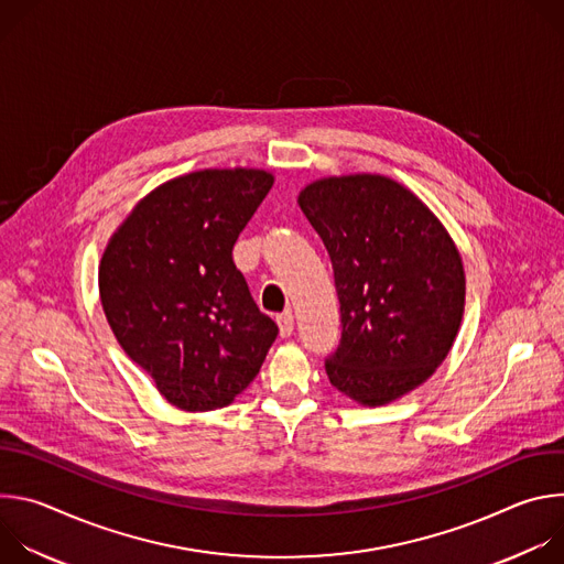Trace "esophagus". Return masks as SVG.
I'll list each match as a JSON object with an SVG mask.
<instances>
[{"mask_svg":"<svg viewBox=\"0 0 564 564\" xmlns=\"http://www.w3.org/2000/svg\"><path fill=\"white\" fill-rule=\"evenodd\" d=\"M279 333L281 337H290L294 333V314L292 312H283L279 314Z\"/></svg>","mask_w":564,"mask_h":564,"instance_id":"obj_1","label":"esophagus"}]
</instances>
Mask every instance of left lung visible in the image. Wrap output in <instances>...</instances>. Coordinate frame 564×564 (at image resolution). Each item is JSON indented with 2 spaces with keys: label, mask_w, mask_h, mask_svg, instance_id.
<instances>
[{
  "label": "left lung",
  "mask_w": 564,
  "mask_h": 564,
  "mask_svg": "<svg viewBox=\"0 0 564 564\" xmlns=\"http://www.w3.org/2000/svg\"><path fill=\"white\" fill-rule=\"evenodd\" d=\"M299 205L333 261L341 339L330 383L364 406L424 383L446 359L464 314V268L437 216L379 174L321 178Z\"/></svg>",
  "instance_id": "obj_1"
}]
</instances>
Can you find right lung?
<instances>
[{"label": "right lung", "mask_w": 564, "mask_h": 564, "mask_svg": "<svg viewBox=\"0 0 564 564\" xmlns=\"http://www.w3.org/2000/svg\"><path fill=\"white\" fill-rule=\"evenodd\" d=\"M272 185V174L240 167L174 178L133 207L102 254L109 326L176 409L231 404L279 335L231 259Z\"/></svg>", "instance_id": "obj_1"}]
</instances>
